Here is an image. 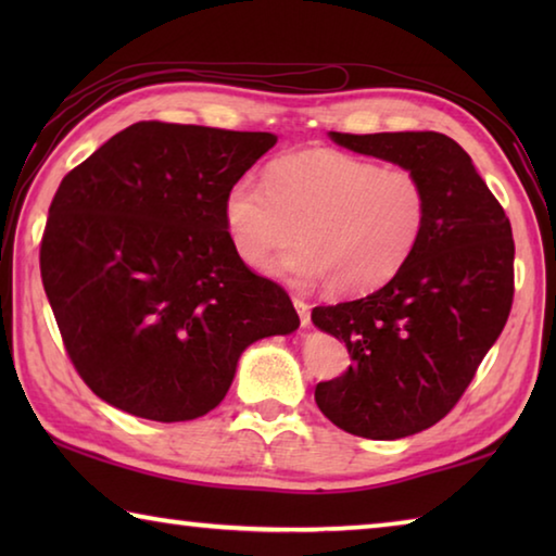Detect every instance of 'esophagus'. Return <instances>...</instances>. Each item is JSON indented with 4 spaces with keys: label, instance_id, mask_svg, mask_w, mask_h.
<instances>
[{
    "label": "esophagus",
    "instance_id": "obj_1",
    "mask_svg": "<svg viewBox=\"0 0 556 556\" xmlns=\"http://www.w3.org/2000/svg\"><path fill=\"white\" fill-rule=\"evenodd\" d=\"M294 308H296V314H299L301 326L306 328L308 324H312V306H308L304 299H296V296H294Z\"/></svg>",
    "mask_w": 556,
    "mask_h": 556
}]
</instances>
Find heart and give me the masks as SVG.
Here are the masks:
<instances>
[{
	"label": "heart",
	"mask_w": 556,
	"mask_h": 556,
	"mask_svg": "<svg viewBox=\"0 0 556 556\" xmlns=\"http://www.w3.org/2000/svg\"><path fill=\"white\" fill-rule=\"evenodd\" d=\"M429 220V191L404 166L333 149H308L269 164L265 186L238 178L223 199V225L235 255L269 267L298 232L302 244L271 266L301 285L326 281L336 294H368L414 255Z\"/></svg>",
	"instance_id": "b5f03b06"
}]
</instances>
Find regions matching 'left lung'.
Instances as JSON below:
<instances>
[{
    "mask_svg": "<svg viewBox=\"0 0 556 556\" xmlns=\"http://www.w3.org/2000/svg\"><path fill=\"white\" fill-rule=\"evenodd\" d=\"M328 137L412 168L429 191L427 230L407 265L368 296L312 312L353 361L341 378L316 384L318 409L348 434L404 439L446 417L503 333L513 306L510 220L446 135Z\"/></svg>",
    "mask_w": 556,
    "mask_h": 556,
    "instance_id": "obj_1",
    "label": "left lung"
}]
</instances>
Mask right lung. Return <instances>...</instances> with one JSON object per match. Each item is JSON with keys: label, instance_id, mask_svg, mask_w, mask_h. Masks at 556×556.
Instances as JSON below:
<instances>
[{"label": "right lung", "instance_id": "add662e5", "mask_svg": "<svg viewBox=\"0 0 556 556\" xmlns=\"http://www.w3.org/2000/svg\"><path fill=\"white\" fill-rule=\"evenodd\" d=\"M277 144L271 131L137 122L63 178L41 279L88 388L135 417L218 407L244 348L289 336L287 291L235 255L225 191Z\"/></svg>", "mask_w": 556, "mask_h": 556}]
</instances>
